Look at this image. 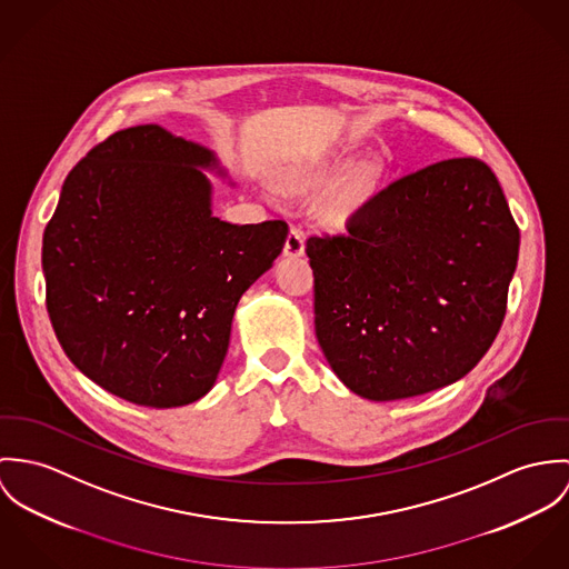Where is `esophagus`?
<instances>
[{
	"label": "esophagus",
	"instance_id": "34e87169",
	"mask_svg": "<svg viewBox=\"0 0 569 569\" xmlns=\"http://www.w3.org/2000/svg\"><path fill=\"white\" fill-rule=\"evenodd\" d=\"M283 253L288 257H301L306 253V236L299 227H292L290 233H288V240H286V247H283Z\"/></svg>",
	"mask_w": 569,
	"mask_h": 569
}]
</instances>
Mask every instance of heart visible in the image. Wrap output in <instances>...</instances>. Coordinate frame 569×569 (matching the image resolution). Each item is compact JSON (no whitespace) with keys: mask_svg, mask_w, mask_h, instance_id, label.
<instances>
[{"mask_svg":"<svg viewBox=\"0 0 569 569\" xmlns=\"http://www.w3.org/2000/svg\"><path fill=\"white\" fill-rule=\"evenodd\" d=\"M379 183V168L376 163H367L358 170H353L340 188L333 191L320 207L318 216L327 227L342 229L347 222L369 202V198L376 193ZM308 183L292 181V188H303Z\"/></svg>","mask_w":569,"mask_h":569,"instance_id":"obj_1","label":"heart"}]
</instances>
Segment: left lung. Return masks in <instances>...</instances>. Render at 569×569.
Masks as SVG:
<instances>
[{
    "instance_id": "8db88e82",
    "label": "left lung",
    "mask_w": 569,
    "mask_h": 569,
    "mask_svg": "<svg viewBox=\"0 0 569 569\" xmlns=\"http://www.w3.org/2000/svg\"><path fill=\"white\" fill-rule=\"evenodd\" d=\"M318 345L371 401L408 399L467 376L493 345L519 229L493 170L473 157L406 174L347 222L310 236Z\"/></svg>"
}]
</instances>
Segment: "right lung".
<instances>
[{"mask_svg":"<svg viewBox=\"0 0 569 569\" xmlns=\"http://www.w3.org/2000/svg\"><path fill=\"white\" fill-rule=\"evenodd\" d=\"M207 148L157 124L113 132L64 179L43 233L46 306L67 358L146 408L207 395L240 297L281 253L288 224L211 213Z\"/></svg>","mask_w":569,"mask_h":569,"instance_id":"1","label":"right lung"}]
</instances>
